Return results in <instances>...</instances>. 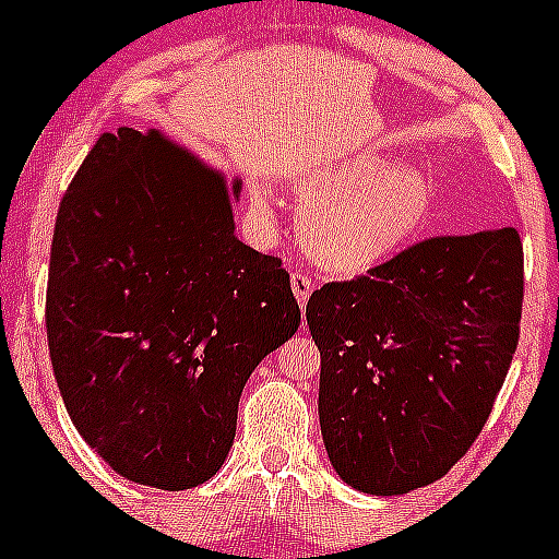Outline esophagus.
<instances>
[{
  "instance_id": "1",
  "label": "esophagus",
  "mask_w": 559,
  "mask_h": 559,
  "mask_svg": "<svg viewBox=\"0 0 559 559\" xmlns=\"http://www.w3.org/2000/svg\"><path fill=\"white\" fill-rule=\"evenodd\" d=\"M292 292H295V297H297V306L306 308L308 297H311V292H313V281L302 273H292Z\"/></svg>"
}]
</instances>
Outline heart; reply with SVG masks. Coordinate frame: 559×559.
Wrapping results in <instances>:
<instances>
[{
    "label": "heart",
    "instance_id": "1",
    "mask_svg": "<svg viewBox=\"0 0 559 559\" xmlns=\"http://www.w3.org/2000/svg\"><path fill=\"white\" fill-rule=\"evenodd\" d=\"M302 248L321 270L362 275L405 251L432 216L430 180L379 154L316 156L295 178ZM257 213L273 216L275 197L253 186Z\"/></svg>",
    "mask_w": 559,
    "mask_h": 559
}]
</instances>
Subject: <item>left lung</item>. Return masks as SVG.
<instances>
[{"label": "left lung", "instance_id": "left-lung-1", "mask_svg": "<svg viewBox=\"0 0 559 559\" xmlns=\"http://www.w3.org/2000/svg\"><path fill=\"white\" fill-rule=\"evenodd\" d=\"M514 227L432 238L316 289L319 421L348 487L405 495L452 471L511 368L522 319Z\"/></svg>", "mask_w": 559, "mask_h": 559}]
</instances>
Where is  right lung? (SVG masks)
Returning a JSON list of instances; mask_svg holds the SVG:
<instances>
[{"mask_svg": "<svg viewBox=\"0 0 559 559\" xmlns=\"http://www.w3.org/2000/svg\"><path fill=\"white\" fill-rule=\"evenodd\" d=\"M229 180L162 132L103 134L59 205L45 326L83 441L191 489L227 460L248 376L300 326L281 259L235 235Z\"/></svg>", "mask_w": 559, "mask_h": 559, "instance_id": "right-lung-1", "label": "right lung"}]
</instances>
